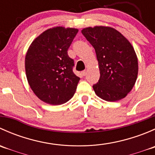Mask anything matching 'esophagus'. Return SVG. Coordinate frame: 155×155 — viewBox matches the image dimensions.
I'll list each match as a JSON object with an SVG mask.
<instances>
[{"instance_id":"1","label":"esophagus","mask_w":155,"mask_h":155,"mask_svg":"<svg viewBox=\"0 0 155 155\" xmlns=\"http://www.w3.org/2000/svg\"><path fill=\"white\" fill-rule=\"evenodd\" d=\"M82 73V76H86V74H87V71H86V70H84V71H82V73Z\"/></svg>"}]
</instances>
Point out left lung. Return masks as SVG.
Returning <instances> with one entry per match:
<instances>
[{"label": "left lung", "instance_id": "1", "mask_svg": "<svg viewBox=\"0 0 155 155\" xmlns=\"http://www.w3.org/2000/svg\"><path fill=\"white\" fill-rule=\"evenodd\" d=\"M95 49L100 79L95 94L109 102L123 99L132 90L138 75V59L129 41L117 30L95 26L82 30Z\"/></svg>", "mask_w": 155, "mask_h": 155}]
</instances>
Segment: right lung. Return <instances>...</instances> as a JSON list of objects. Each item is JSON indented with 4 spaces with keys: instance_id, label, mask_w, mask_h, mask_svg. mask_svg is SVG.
Segmentation results:
<instances>
[{
    "instance_id": "right-lung-1",
    "label": "right lung",
    "mask_w": 155,
    "mask_h": 155,
    "mask_svg": "<svg viewBox=\"0 0 155 155\" xmlns=\"http://www.w3.org/2000/svg\"><path fill=\"white\" fill-rule=\"evenodd\" d=\"M79 30L54 27L42 33L28 49L25 72L36 96L46 104L61 105L74 95L80 78L73 72L68 50Z\"/></svg>"
}]
</instances>
